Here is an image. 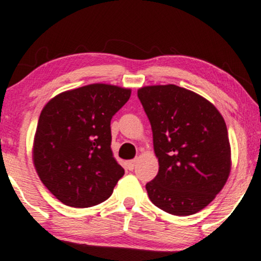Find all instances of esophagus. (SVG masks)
Returning a JSON list of instances; mask_svg holds the SVG:
<instances>
[{
	"mask_svg": "<svg viewBox=\"0 0 261 261\" xmlns=\"http://www.w3.org/2000/svg\"><path fill=\"white\" fill-rule=\"evenodd\" d=\"M137 164V160H131V161H127L126 162V166H127V169L128 170H133L135 167H136Z\"/></svg>",
	"mask_w": 261,
	"mask_h": 261,
	"instance_id": "obj_1",
	"label": "esophagus"
}]
</instances>
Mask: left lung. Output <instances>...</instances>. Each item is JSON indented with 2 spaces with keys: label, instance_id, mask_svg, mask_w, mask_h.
Listing matches in <instances>:
<instances>
[{
  "label": "left lung",
  "instance_id": "8db88e82",
  "mask_svg": "<svg viewBox=\"0 0 261 261\" xmlns=\"http://www.w3.org/2000/svg\"><path fill=\"white\" fill-rule=\"evenodd\" d=\"M153 134L158 174L146 184L157 207L189 216L208 205L230 173L226 122L216 107L197 93L175 85L137 91Z\"/></svg>",
  "mask_w": 261,
  "mask_h": 261
}]
</instances>
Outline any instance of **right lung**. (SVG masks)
<instances>
[{"label": "right lung", "mask_w": 261, "mask_h": 261, "mask_svg": "<svg viewBox=\"0 0 261 261\" xmlns=\"http://www.w3.org/2000/svg\"><path fill=\"white\" fill-rule=\"evenodd\" d=\"M131 89L93 83L55 95L39 116L33 163L56 199L85 208L106 201L124 175L113 155L110 121Z\"/></svg>", "instance_id": "1"}]
</instances>
